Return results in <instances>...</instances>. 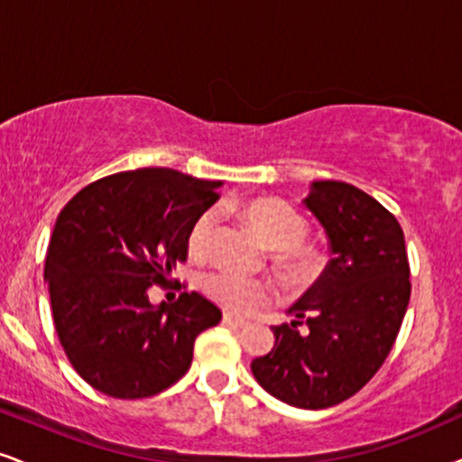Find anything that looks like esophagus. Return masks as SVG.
<instances>
[{"label":"esophagus","instance_id":"obj_1","mask_svg":"<svg viewBox=\"0 0 462 462\" xmlns=\"http://www.w3.org/2000/svg\"><path fill=\"white\" fill-rule=\"evenodd\" d=\"M222 321H225L226 326H233V328H246L248 326V321L233 317V315H229V312H225V315H222Z\"/></svg>","mask_w":462,"mask_h":462}]
</instances>
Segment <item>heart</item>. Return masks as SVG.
<instances>
[{"label":"heart","instance_id":"heart-1","mask_svg":"<svg viewBox=\"0 0 462 462\" xmlns=\"http://www.w3.org/2000/svg\"><path fill=\"white\" fill-rule=\"evenodd\" d=\"M240 209L259 240L274 250V263L282 276L301 282L321 274L326 265V253L315 244L304 242L309 225L298 209L278 199H257V201L244 203ZM214 225V209H208L192 222L190 233H188V250L195 257L208 253ZM203 289L216 304L237 315L259 309L272 298V287L265 281L242 276L231 270H214L205 274Z\"/></svg>","mask_w":462,"mask_h":462}]
</instances>
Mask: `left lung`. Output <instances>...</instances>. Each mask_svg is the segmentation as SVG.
I'll list each match as a JSON object with an SVG mask.
<instances>
[{
  "mask_svg": "<svg viewBox=\"0 0 462 462\" xmlns=\"http://www.w3.org/2000/svg\"><path fill=\"white\" fill-rule=\"evenodd\" d=\"M306 209L326 229L332 259L274 326L276 343L250 364L265 392L300 409H326L373 379L394 345L411 282L401 225L360 188L312 181ZM306 325V330H300Z\"/></svg>",
  "mask_w": 462,
  "mask_h": 462,
  "instance_id": "left-lung-1",
  "label": "left lung"
}]
</instances>
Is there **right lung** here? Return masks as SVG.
Here are the masks:
<instances>
[{
	"label": "right lung",
	"instance_id": "right-lung-1",
	"mask_svg": "<svg viewBox=\"0 0 462 462\" xmlns=\"http://www.w3.org/2000/svg\"><path fill=\"white\" fill-rule=\"evenodd\" d=\"M220 186L173 169L124 171L85 186L57 216L44 261L55 329L74 370L102 394L167 390L190 368L197 336L222 319L197 291L161 306L147 298L186 261L192 222Z\"/></svg>",
	"mask_w": 462,
	"mask_h": 462
}]
</instances>
